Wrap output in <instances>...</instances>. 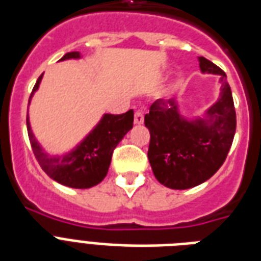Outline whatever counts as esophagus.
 Instances as JSON below:
<instances>
[{
  "mask_svg": "<svg viewBox=\"0 0 261 261\" xmlns=\"http://www.w3.org/2000/svg\"><path fill=\"white\" fill-rule=\"evenodd\" d=\"M144 122V114L143 112H140V110H137L136 113H135V124L140 125Z\"/></svg>",
  "mask_w": 261,
  "mask_h": 261,
  "instance_id": "1",
  "label": "esophagus"
}]
</instances>
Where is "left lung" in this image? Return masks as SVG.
Wrapping results in <instances>:
<instances>
[{"instance_id":"1","label":"left lung","mask_w":261,"mask_h":261,"mask_svg":"<svg viewBox=\"0 0 261 261\" xmlns=\"http://www.w3.org/2000/svg\"><path fill=\"white\" fill-rule=\"evenodd\" d=\"M202 72L220 75L221 94L207 120L187 121L174 99H156L145 114L149 129L148 159L155 178L166 187L186 190L212 178L224 164L236 133V110L226 74L201 56Z\"/></svg>"}]
</instances>
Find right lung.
<instances>
[{
	"mask_svg": "<svg viewBox=\"0 0 261 261\" xmlns=\"http://www.w3.org/2000/svg\"><path fill=\"white\" fill-rule=\"evenodd\" d=\"M78 51L67 52L60 60L78 59ZM43 74L39 76L33 87V93L39 89ZM133 126V110L122 114H103L98 125L86 136L82 143L76 145L74 151L64 156H51L43 151L40 144L35 139L27 114V128L31 147L35 158L45 174L60 185L72 189H90L101 183L108 174L114 148L122 140V137Z\"/></svg>",
	"mask_w": 261,
	"mask_h": 261,
	"instance_id": "right-lung-1",
	"label": "right lung"
}]
</instances>
